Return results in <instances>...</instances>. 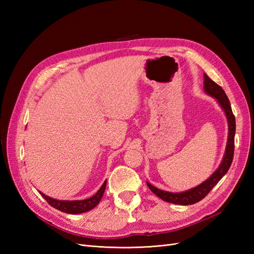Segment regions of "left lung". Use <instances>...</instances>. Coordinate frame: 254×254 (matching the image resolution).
<instances>
[{
	"instance_id": "left-lung-1",
	"label": "left lung",
	"mask_w": 254,
	"mask_h": 254,
	"mask_svg": "<svg viewBox=\"0 0 254 254\" xmlns=\"http://www.w3.org/2000/svg\"><path fill=\"white\" fill-rule=\"evenodd\" d=\"M203 78H204L203 88H204L205 93L217 99L218 104L220 105L221 108L224 109L228 120L229 133H228V142H227L225 156L221 161L219 167L214 172V174L210 177L209 179H206L201 184H199L198 187L186 191H182V193H171V191L159 190L147 182V187L151 190L153 194H156L158 197L162 199V200L170 203L189 205V204H194L198 201L202 200V199L210 193V190L219 182V180L222 178V177L227 174L233 161L235 117L231 109V104H230L228 96L226 95L225 91L222 90L220 86H218L216 82L213 81L206 74H203Z\"/></svg>"
}]
</instances>
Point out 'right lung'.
<instances>
[{
	"label": "right lung",
	"instance_id": "right-lung-1",
	"mask_svg": "<svg viewBox=\"0 0 254 254\" xmlns=\"http://www.w3.org/2000/svg\"><path fill=\"white\" fill-rule=\"evenodd\" d=\"M106 184H107V180L103 183V186L97 190V193L94 196H92L88 199H84V200H72V201L57 200V199H54L47 195H44L43 193H41V191L40 194L45 200L49 202L50 205H52L53 207H55V209L61 212H64L67 214H80V213H84L92 210L93 207H95L98 204V202L101 201V199L104 195Z\"/></svg>",
	"mask_w": 254,
	"mask_h": 254
}]
</instances>
